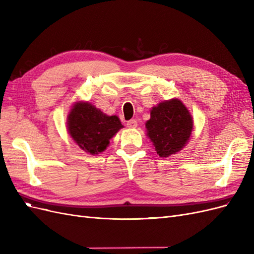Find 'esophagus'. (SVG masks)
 Segmentation results:
<instances>
[{
	"label": "esophagus",
	"instance_id": "1",
	"mask_svg": "<svg viewBox=\"0 0 254 254\" xmlns=\"http://www.w3.org/2000/svg\"><path fill=\"white\" fill-rule=\"evenodd\" d=\"M137 126V122L135 120H130L127 122V127L129 128H135Z\"/></svg>",
	"mask_w": 254,
	"mask_h": 254
}]
</instances>
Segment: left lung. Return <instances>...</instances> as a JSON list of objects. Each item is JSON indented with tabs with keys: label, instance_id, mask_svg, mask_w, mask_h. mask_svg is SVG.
<instances>
[{
	"label": "left lung",
	"instance_id": "obj_1",
	"mask_svg": "<svg viewBox=\"0 0 254 254\" xmlns=\"http://www.w3.org/2000/svg\"><path fill=\"white\" fill-rule=\"evenodd\" d=\"M146 128L158 155L166 158L187 144L193 129V120L187 107L175 98L153 107Z\"/></svg>",
	"mask_w": 254,
	"mask_h": 254
}]
</instances>
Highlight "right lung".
<instances>
[{"label": "right lung", "mask_w": 254, "mask_h": 254, "mask_svg": "<svg viewBox=\"0 0 254 254\" xmlns=\"http://www.w3.org/2000/svg\"><path fill=\"white\" fill-rule=\"evenodd\" d=\"M121 128L118 117H108L89 103L73 106L67 119L68 133L81 149L92 155L104 151Z\"/></svg>", "instance_id": "obj_1"}]
</instances>
